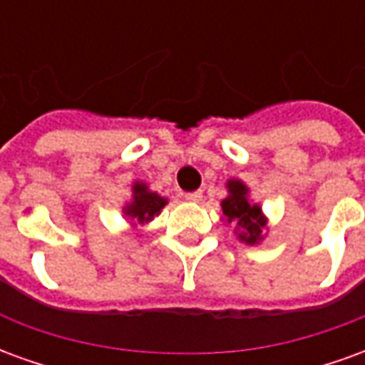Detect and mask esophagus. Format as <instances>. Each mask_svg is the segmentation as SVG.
Segmentation results:
<instances>
[{
  "label": "esophagus",
  "instance_id": "esophagus-1",
  "mask_svg": "<svg viewBox=\"0 0 365 365\" xmlns=\"http://www.w3.org/2000/svg\"><path fill=\"white\" fill-rule=\"evenodd\" d=\"M185 199H187L190 203H199V201L203 199V193H201V191H191V193L185 195Z\"/></svg>",
  "mask_w": 365,
  "mask_h": 365
}]
</instances>
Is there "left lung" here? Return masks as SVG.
<instances>
[{"label": "left lung", "mask_w": 365, "mask_h": 365, "mask_svg": "<svg viewBox=\"0 0 365 365\" xmlns=\"http://www.w3.org/2000/svg\"><path fill=\"white\" fill-rule=\"evenodd\" d=\"M230 195L222 201V213L227 215L229 222H237L238 227H242L245 232H240V240H245L248 245H254L260 240L262 229L266 227V221L260 213V207L250 205L246 199L245 183L229 182Z\"/></svg>", "instance_id": "obj_1"}]
</instances>
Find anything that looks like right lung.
Listing matches in <instances>:
<instances>
[{
  "label": "right lung",
  "mask_w": 365,
  "mask_h": 365,
  "mask_svg": "<svg viewBox=\"0 0 365 365\" xmlns=\"http://www.w3.org/2000/svg\"><path fill=\"white\" fill-rule=\"evenodd\" d=\"M135 195H133V203L127 205L125 209V215H128L130 219H135L136 222H146L152 221L156 215L162 211V207L166 205V199L160 197L156 193L146 190V185L143 183H136L135 187Z\"/></svg>",
  "instance_id": "right-lung-1"
}]
</instances>
